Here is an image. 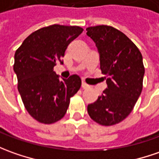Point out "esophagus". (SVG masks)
<instances>
[{
	"label": "esophagus",
	"instance_id": "34e87169",
	"mask_svg": "<svg viewBox=\"0 0 159 159\" xmlns=\"http://www.w3.org/2000/svg\"><path fill=\"white\" fill-rule=\"evenodd\" d=\"M82 87H83V89H88L89 86V84H87L86 83L83 82V83H82Z\"/></svg>",
	"mask_w": 159,
	"mask_h": 159
}]
</instances>
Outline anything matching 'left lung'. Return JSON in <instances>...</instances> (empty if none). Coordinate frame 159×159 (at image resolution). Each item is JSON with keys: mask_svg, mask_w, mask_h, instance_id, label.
Listing matches in <instances>:
<instances>
[{"mask_svg": "<svg viewBox=\"0 0 159 159\" xmlns=\"http://www.w3.org/2000/svg\"><path fill=\"white\" fill-rule=\"evenodd\" d=\"M86 30L98 49L108 85L98 100L89 104L88 113L99 125H116L129 116L142 92L143 57L133 42L113 27L99 25Z\"/></svg>", "mask_w": 159, "mask_h": 159, "instance_id": "left-lung-1", "label": "left lung"}]
</instances>
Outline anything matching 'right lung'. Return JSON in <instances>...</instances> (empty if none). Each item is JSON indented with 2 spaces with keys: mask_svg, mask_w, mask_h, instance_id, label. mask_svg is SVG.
<instances>
[{
  "mask_svg": "<svg viewBox=\"0 0 159 159\" xmlns=\"http://www.w3.org/2000/svg\"><path fill=\"white\" fill-rule=\"evenodd\" d=\"M83 31L78 26L44 27L30 34L16 51L18 91L27 111L39 123L50 125L61 119L70 98L79 90V75L60 80L54 67L58 61L62 63L68 45Z\"/></svg>",
  "mask_w": 159,
  "mask_h": 159,
  "instance_id": "right-lung-1",
  "label": "right lung"
}]
</instances>
